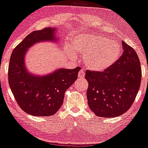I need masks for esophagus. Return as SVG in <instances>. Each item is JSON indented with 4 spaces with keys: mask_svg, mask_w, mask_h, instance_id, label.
<instances>
[{
    "mask_svg": "<svg viewBox=\"0 0 148 148\" xmlns=\"http://www.w3.org/2000/svg\"><path fill=\"white\" fill-rule=\"evenodd\" d=\"M85 76V72L83 70H80L79 74H78V78H79V79H83Z\"/></svg>",
    "mask_w": 148,
    "mask_h": 148,
    "instance_id": "1",
    "label": "esophagus"
}]
</instances>
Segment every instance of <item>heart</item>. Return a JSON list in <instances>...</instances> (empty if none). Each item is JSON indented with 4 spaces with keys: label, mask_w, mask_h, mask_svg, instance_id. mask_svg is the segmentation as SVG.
I'll use <instances>...</instances> for the list:
<instances>
[{
    "label": "heart",
    "mask_w": 148,
    "mask_h": 148,
    "mask_svg": "<svg viewBox=\"0 0 148 148\" xmlns=\"http://www.w3.org/2000/svg\"><path fill=\"white\" fill-rule=\"evenodd\" d=\"M69 54L83 55L87 68L93 72H103L114 64L121 55V46L116 40L104 36L86 34L72 39Z\"/></svg>",
    "instance_id": "1"
}]
</instances>
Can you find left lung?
I'll return each mask as SVG.
<instances>
[{"label": "left lung", "instance_id": "8db88e82", "mask_svg": "<svg viewBox=\"0 0 148 148\" xmlns=\"http://www.w3.org/2000/svg\"><path fill=\"white\" fill-rule=\"evenodd\" d=\"M123 54L103 72L87 70L88 106L97 116L113 118L124 114L134 103L141 81V67L136 52L122 41Z\"/></svg>", "mask_w": 148, "mask_h": 148}]
</instances>
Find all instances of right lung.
<instances>
[{
	"label": "right lung",
	"instance_id": "add662e5",
	"mask_svg": "<svg viewBox=\"0 0 148 148\" xmlns=\"http://www.w3.org/2000/svg\"><path fill=\"white\" fill-rule=\"evenodd\" d=\"M55 28L30 33L14 49L8 67V81L16 101L26 113L38 116L54 115L63 104L65 92L77 79L81 67L59 69L45 76L30 74L25 67L27 49L36 42L56 40Z\"/></svg>",
	"mask_w": 148,
	"mask_h": 148
}]
</instances>
